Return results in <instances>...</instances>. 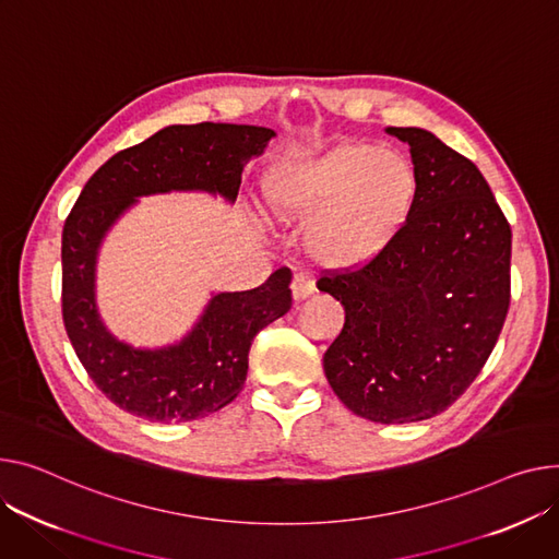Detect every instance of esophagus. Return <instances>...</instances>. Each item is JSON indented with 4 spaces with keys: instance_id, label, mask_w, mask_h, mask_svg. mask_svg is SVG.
<instances>
[{
    "instance_id": "obj_1",
    "label": "esophagus",
    "mask_w": 559,
    "mask_h": 559,
    "mask_svg": "<svg viewBox=\"0 0 559 559\" xmlns=\"http://www.w3.org/2000/svg\"><path fill=\"white\" fill-rule=\"evenodd\" d=\"M292 299L299 304V301H306L308 296H312L314 294V283L312 281H308L306 276H294V281H292Z\"/></svg>"
}]
</instances>
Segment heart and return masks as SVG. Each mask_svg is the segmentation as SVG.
I'll list each match as a JSON object with an SVG mask.
<instances>
[{
	"mask_svg": "<svg viewBox=\"0 0 559 559\" xmlns=\"http://www.w3.org/2000/svg\"><path fill=\"white\" fill-rule=\"evenodd\" d=\"M260 195L276 225H308L304 245L317 267L355 272L402 236L418 202V173L397 151L340 143L317 157L274 166Z\"/></svg>",
	"mask_w": 559,
	"mask_h": 559,
	"instance_id": "obj_1",
	"label": "heart"
}]
</instances>
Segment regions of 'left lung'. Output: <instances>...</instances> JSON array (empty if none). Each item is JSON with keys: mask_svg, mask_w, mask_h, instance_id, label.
<instances>
[{"mask_svg": "<svg viewBox=\"0 0 559 559\" xmlns=\"http://www.w3.org/2000/svg\"><path fill=\"white\" fill-rule=\"evenodd\" d=\"M412 147L418 202L376 263L317 287L346 312L323 355L355 416L404 425L452 406L488 361L510 306L512 234L486 177L423 128H386Z\"/></svg>", "mask_w": 559, "mask_h": 559, "instance_id": "obj_1", "label": "left lung"}]
</instances>
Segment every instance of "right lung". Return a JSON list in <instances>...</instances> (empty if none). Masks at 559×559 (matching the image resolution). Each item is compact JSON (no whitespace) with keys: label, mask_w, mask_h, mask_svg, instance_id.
I'll list each match as a JSON object with an SVG mask.
<instances>
[{"label":"right lung","mask_w":559,"mask_h":559,"mask_svg":"<svg viewBox=\"0 0 559 559\" xmlns=\"http://www.w3.org/2000/svg\"><path fill=\"white\" fill-rule=\"evenodd\" d=\"M274 136L260 126H168L107 159L73 204L62 229V319L90 378L123 412L151 423H189L234 402L253 337L292 308V274L281 267L260 287L215 292L179 342L139 348L119 340L96 306L105 236L147 195L209 193L234 204L242 168Z\"/></svg>","instance_id":"right-lung-1"}]
</instances>
